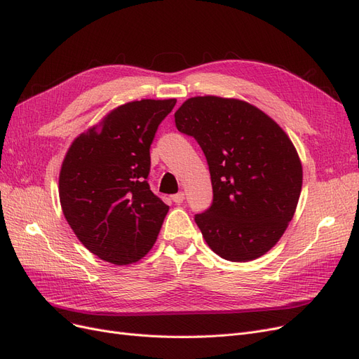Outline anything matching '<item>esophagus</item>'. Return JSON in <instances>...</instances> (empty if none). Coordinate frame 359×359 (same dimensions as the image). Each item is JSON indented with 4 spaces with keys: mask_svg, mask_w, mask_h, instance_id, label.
Wrapping results in <instances>:
<instances>
[{
    "mask_svg": "<svg viewBox=\"0 0 359 359\" xmlns=\"http://www.w3.org/2000/svg\"><path fill=\"white\" fill-rule=\"evenodd\" d=\"M172 201L173 202H175V203H182L184 202V193L182 191H180V193H177V194H173V196H172Z\"/></svg>",
    "mask_w": 359,
    "mask_h": 359,
    "instance_id": "obj_1",
    "label": "esophagus"
}]
</instances>
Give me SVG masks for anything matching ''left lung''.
Listing matches in <instances>:
<instances>
[{
    "label": "left lung",
    "mask_w": 359,
    "mask_h": 359,
    "mask_svg": "<svg viewBox=\"0 0 359 359\" xmlns=\"http://www.w3.org/2000/svg\"><path fill=\"white\" fill-rule=\"evenodd\" d=\"M181 133L198 140L212 182V205L194 222L215 255L248 262L273 248L295 214L301 160L273 118L238 99L198 95L175 112Z\"/></svg>",
    "instance_id": "obj_1"
}]
</instances>
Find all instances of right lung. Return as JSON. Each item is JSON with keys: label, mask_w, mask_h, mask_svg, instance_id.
<instances>
[{"label": "right lung", "mask_w": 359, "mask_h": 359, "mask_svg": "<svg viewBox=\"0 0 359 359\" xmlns=\"http://www.w3.org/2000/svg\"><path fill=\"white\" fill-rule=\"evenodd\" d=\"M177 100H136L76 137L60 170L62 214L91 253L130 265L153 248L169 206L147 181L158 124Z\"/></svg>", "instance_id": "obj_1"}]
</instances>
